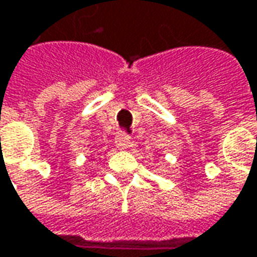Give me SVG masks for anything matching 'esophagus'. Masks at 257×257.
<instances>
[{
    "label": "esophagus",
    "instance_id": "obj_1",
    "mask_svg": "<svg viewBox=\"0 0 257 257\" xmlns=\"http://www.w3.org/2000/svg\"><path fill=\"white\" fill-rule=\"evenodd\" d=\"M116 146L120 150H127L132 147V141H130V139H128L127 136H124V134H120V136L116 139Z\"/></svg>",
    "mask_w": 257,
    "mask_h": 257
}]
</instances>
